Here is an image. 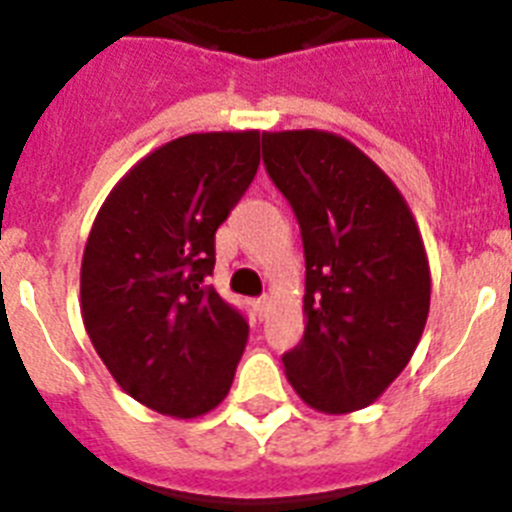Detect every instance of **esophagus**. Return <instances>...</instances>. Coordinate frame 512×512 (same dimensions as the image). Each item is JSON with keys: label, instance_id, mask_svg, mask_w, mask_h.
I'll return each mask as SVG.
<instances>
[{"label": "esophagus", "instance_id": "esophagus-1", "mask_svg": "<svg viewBox=\"0 0 512 512\" xmlns=\"http://www.w3.org/2000/svg\"><path fill=\"white\" fill-rule=\"evenodd\" d=\"M269 307H271L269 297H259V300L253 302V310H256V315H259V318H266V312H269Z\"/></svg>", "mask_w": 512, "mask_h": 512}]
</instances>
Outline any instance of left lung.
<instances>
[{
    "mask_svg": "<svg viewBox=\"0 0 512 512\" xmlns=\"http://www.w3.org/2000/svg\"><path fill=\"white\" fill-rule=\"evenodd\" d=\"M264 164L305 246V336L282 356L312 410L372 405L413 359L431 266L408 202L372 158L328 130L264 133Z\"/></svg>",
    "mask_w": 512,
    "mask_h": 512,
    "instance_id": "obj_1",
    "label": "left lung"
}]
</instances>
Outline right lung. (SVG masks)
Here are the masks:
<instances>
[{
  "instance_id": "1",
  "label": "right lung",
  "mask_w": 512,
  "mask_h": 512,
  "mask_svg": "<svg viewBox=\"0 0 512 512\" xmlns=\"http://www.w3.org/2000/svg\"><path fill=\"white\" fill-rule=\"evenodd\" d=\"M259 130L189 133L112 187L81 259V318L122 390L171 418L228 395L248 323L205 277L215 230L259 169Z\"/></svg>"
}]
</instances>
